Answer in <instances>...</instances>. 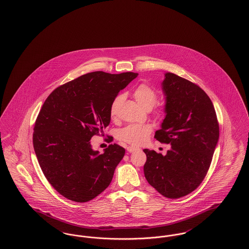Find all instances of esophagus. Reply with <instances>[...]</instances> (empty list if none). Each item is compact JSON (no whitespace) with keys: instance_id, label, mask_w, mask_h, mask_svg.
Wrapping results in <instances>:
<instances>
[{"instance_id":"esophagus-1","label":"esophagus","mask_w":249,"mask_h":249,"mask_svg":"<svg viewBox=\"0 0 249 249\" xmlns=\"http://www.w3.org/2000/svg\"><path fill=\"white\" fill-rule=\"evenodd\" d=\"M138 150H140V148H139V147H137V146L130 145V146H128V147H127V151H128V152H130V153L136 152V151H138Z\"/></svg>"}]
</instances>
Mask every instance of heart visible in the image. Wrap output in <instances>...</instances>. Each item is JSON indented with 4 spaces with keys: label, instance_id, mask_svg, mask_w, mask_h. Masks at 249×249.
Instances as JSON below:
<instances>
[{
    "label": "heart",
    "instance_id": "obj_1",
    "mask_svg": "<svg viewBox=\"0 0 249 249\" xmlns=\"http://www.w3.org/2000/svg\"><path fill=\"white\" fill-rule=\"evenodd\" d=\"M132 95L136 102L145 109L154 107L158 100V92L153 87L146 83L139 84L132 91ZM122 100V96L118 95L112 102L110 107V115L114 117L117 109ZM156 112L160 115L162 113L161 108H158ZM152 131V127L149 124H129L118 131V138L123 142L134 145L145 142Z\"/></svg>",
    "mask_w": 249,
    "mask_h": 249
}]
</instances>
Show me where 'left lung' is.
Here are the masks:
<instances>
[{
  "mask_svg": "<svg viewBox=\"0 0 249 249\" xmlns=\"http://www.w3.org/2000/svg\"><path fill=\"white\" fill-rule=\"evenodd\" d=\"M165 119L154 138L170 143L165 156L143 149L147 182L166 198L178 199L196 190L205 178L219 137L212 101L201 88L175 73L166 72Z\"/></svg>",
  "mask_w": 249,
  "mask_h": 249,
  "instance_id": "left-lung-1",
  "label": "left lung"
}]
</instances>
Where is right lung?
<instances>
[{"instance_id":"1","label":"right lung","mask_w":249,"mask_h":249,"mask_svg":"<svg viewBox=\"0 0 249 249\" xmlns=\"http://www.w3.org/2000/svg\"><path fill=\"white\" fill-rule=\"evenodd\" d=\"M137 75L89 72L59 86L45 101L34 128V148L45 177L63 197L86 202L110 185L125 149L114 143L100 154L89 141L109 125L113 100Z\"/></svg>"}]
</instances>
